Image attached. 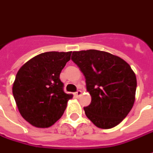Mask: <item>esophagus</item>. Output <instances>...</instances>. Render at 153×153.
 <instances>
[{
  "label": "esophagus",
  "instance_id": "34e87169",
  "mask_svg": "<svg viewBox=\"0 0 153 153\" xmlns=\"http://www.w3.org/2000/svg\"><path fill=\"white\" fill-rule=\"evenodd\" d=\"M81 94H82V92H81V90H78L76 93H75V96L77 97H79L81 96Z\"/></svg>",
  "mask_w": 153,
  "mask_h": 153
}]
</instances>
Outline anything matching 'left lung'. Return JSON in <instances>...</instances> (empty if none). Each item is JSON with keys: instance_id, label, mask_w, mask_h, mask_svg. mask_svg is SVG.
<instances>
[{"instance_id": "obj_1", "label": "left lung", "mask_w": 153, "mask_h": 153, "mask_svg": "<svg viewBox=\"0 0 153 153\" xmlns=\"http://www.w3.org/2000/svg\"><path fill=\"white\" fill-rule=\"evenodd\" d=\"M71 60L85 77L92 97L84 107L87 117L97 127L111 128L119 125L134 106L137 79L130 65L120 57L106 51H73Z\"/></svg>"}]
</instances>
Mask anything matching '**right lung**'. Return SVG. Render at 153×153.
Returning a JSON list of instances; mask_svg holds the SVG:
<instances>
[{"label": "right lung", "instance_id": "add662e5", "mask_svg": "<svg viewBox=\"0 0 153 153\" xmlns=\"http://www.w3.org/2000/svg\"><path fill=\"white\" fill-rule=\"evenodd\" d=\"M72 51H48L27 61L19 70L12 92L19 111L29 124L48 128L62 116L72 94L64 92L60 74Z\"/></svg>", "mask_w": 153, "mask_h": 153}]
</instances>
